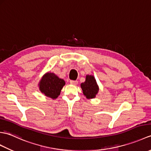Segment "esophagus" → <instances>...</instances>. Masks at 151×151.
Masks as SVG:
<instances>
[{
    "mask_svg": "<svg viewBox=\"0 0 151 151\" xmlns=\"http://www.w3.org/2000/svg\"><path fill=\"white\" fill-rule=\"evenodd\" d=\"M70 84H72V85H76L78 84V82L76 81H70Z\"/></svg>",
    "mask_w": 151,
    "mask_h": 151,
    "instance_id": "esophagus-1",
    "label": "esophagus"
}]
</instances>
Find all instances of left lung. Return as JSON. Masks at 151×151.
<instances>
[{
  "instance_id": "1",
  "label": "left lung",
  "mask_w": 151,
  "mask_h": 151,
  "mask_svg": "<svg viewBox=\"0 0 151 151\" xmlns=\"http://www.w3.org/2000/svg\"><path fill=\"white\" fill-rule=\"evenodd\" d=\"M83 94L87 99H93L98 93L99 86L93 75H86V81L81 84Z\"/></svg>"
}]
</instances>
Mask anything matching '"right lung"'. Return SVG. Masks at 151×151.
Returning <instances> with one entry per match:
<instances>
[{
  "instance_id": "obj_1",
  "label": "right lung",
  "mask_w": 151,
  "mask_h": 151,
  "mask_svg": "<svg viewBox=\"0 0 151 151\" xmlns=\"http://www.w3.org/2000/svg\"><path fill=\"white\" fill-rule=\"evenodd\" d=\"M65 84L63 79L53 73H47L43 76L39 83L40 90L48 97L56 99L60 95L61 90Z\"/></svg>"
}]
</instances>
